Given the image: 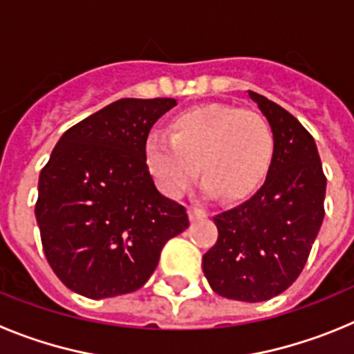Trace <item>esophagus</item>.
<instances>
[{
	"mask_svg": "<svg viewBox=\"0 0 354 354\" xmlns=\"http://www.w3.org/2000/svg\"><path fill=\"white\" fill-rule=\"evenodd\" d=\"M187 214H189V220L196 221V220H202V218H205V216H207V212L202 211V209H198V207H189L187 209Z\"/></svg>",
	"mask_w": 354,
	"mask_h": 354,
	"instance_id": "obj_1",
	"label": "esophagus"
}]
</instances>
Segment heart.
I'll return each instance as SVG.
<instances>
[{
  "instance_id": "1",
  "label": "heart",
  "mask_w": 354,
  "mask_h": 354,
  "mask_svg": "<svg viewBox=\"0 0 354 354\" xmlns=\"http://www.w3.org/2000/svg\"><path fill=\"white\" fill-rule=\"evenodd\" d=\"M273 152L274 134L264 117L221 102L186 109L171 120L170 136L154 133L147 140V165L174 198L195 180L198 167L205 195L245 198L266 179Z\"/></svg>"
}]
</instances>
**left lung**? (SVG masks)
<instances>
[{"instance_id": "left-lung-1", "label": "left lung", "mask_w": 354, "mask_h": 354, "mask_svg": "<svg viewBox=\"0 0 354 354\" xmlns=\"http://www.w3.org/2000/svg\"><path fill=\"white\" fill-rule=\"evenodd\" d=\"M274 134L268 177L250 200L214 216L218 241L202 259L216 294L257 303L299 277L323 225L326 177L310 133L289 111L248 90Z\"/></svg>"}]
</instances>
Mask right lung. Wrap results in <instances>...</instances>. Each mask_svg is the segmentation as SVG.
Returning a JSON list of instances; mask_svg holds the SVG:
<instances>
[{
  "label": "right lung",
  "mask_w": 354,
  "mask_h": 354,
  "mask_svg": "<svg viewBox=\"0 0 354 354\" xmlns=\"http://www.w3.org/2000/svg\"><path fill=\"white\" fill-rule=\"evenodd\" d=\"M175 104L168 97L111 102L65 131L40 171L42 248L74 292L102 299L140 289L167 241L189 225L147 167V136Z\"/></svg>",
  "instance_id": "obj_1"
}]
</instances>
